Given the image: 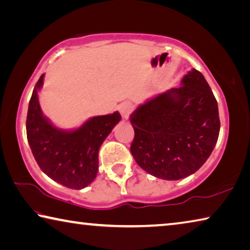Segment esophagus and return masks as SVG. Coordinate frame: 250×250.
I'll list each match as a JSON object with an SVG mask.
<instances>
[{
	"label": "esophagus",
	"mask_w": 250,
	"mask_h": 250,
	"mask_svg": "<svg viewBox=\"0 0 250 250\" xmlns=\"http://www.w3.org/2000/svg\"><path fill=\"white\" fill-rule=\"evenodd\" d=\"M118 109H119V111L121 113V116L125 118V119H128L131 111H132V104H131L130 103H122L119 104V107H118Z\"/></svg>",
	"instance_id": "esophagus-1"
}]
</instances>
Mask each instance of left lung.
<instances>
[{
  "label": "left lung",
  "instance_id": "8db88e82",
  "mask_svg": "<svg viewBox=\"0 0 250 250\" xmlns=\"http://www.w3.org/2000/svg\"><path fill=\"white\" fill-rule=\"evenodd\" d=\"M172 88L134 110L131 145L135 162L149 174L167 181L195 173L216 145L221 121L210 87L193 68Z\"/></svg>",
  "mask_w": 250,
  "mask_h": 250
}]
</instances>
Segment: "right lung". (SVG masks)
<instances>
[{
  "instance_id": "1",
  "label": "right lung",
  "mask_w": 250,
  "mask_h": 250,
  "mask_svg": "<svg viewBox=\"0 0 250 250\" xmlns=\"http://www.w3.org/2000/svg\"><path fill=\"white\" fill-rule=\"evenodd\" d=\"M41 76L29 100L26 118L27 141L37 164L46 175L73 189H82L96 179L98 153L104 139L121 120L120 113L97 116L75 130H62L42 112L39 91Z\"/></svg>"
}]
</instances>
